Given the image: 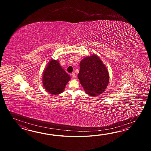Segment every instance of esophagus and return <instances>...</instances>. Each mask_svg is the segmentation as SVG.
<instances>
[{
  "mask_svg": "<svg viewBox=\"0 0 151 151\" xmlns=\"http://www.w3.org/2000/svg\"><path fill=\"white\" fill-rule=\"evenodd\" d=\"M71 75H72V77H73V78H76V75L74 73H72Z\"/></svg>",
  "mask_w": 151,
  "mask_h": 151,
  "instance_id": "obj_1",
  "label": "esophagus"
}]
</instances>
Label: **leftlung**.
I'll use <instances>...</instances> for the list:
<instances>
[{
    "label": "left lung",
    "mask_w": 151,
    "mask_h": 151,
    "mask_svg": "<svg viewBox=\"0 0 151 151\" xmlns=\"http://www.w3.org/2000/svg\"><path fill=\"white\" fill-rule=\"evenodd\" d=\"M78 78L85 92L92 96L101 94L109 83L107 68L99 57L95 55L86 57L80 61Z\"/></svg>",
    "instance_id": "left-lung-1"
}]
</instances>
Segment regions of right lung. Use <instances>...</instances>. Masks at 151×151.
<instances>
[{
    "instance_id": "1",
    "label": "right lung",
    "mask_w": 151,
    "mask_h": 151,
    "mask_svg": "<svg viewBox=\"0 0 151 151\" xmlns=\"http://www.w3.org/2000/svg\"><path fill=\"white\" fill-rule=\"evenodd\" d=\"M70 78L59 61L52 59L48 63L43 73L42 83L47 92L56 95L64 91Z\"/></svg>"
}]
</instances>
